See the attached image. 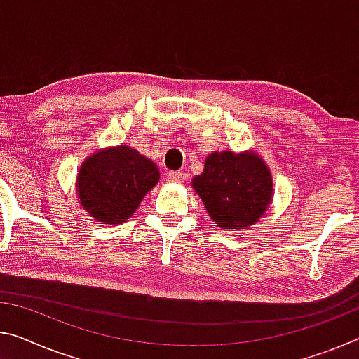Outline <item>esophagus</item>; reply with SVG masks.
Wrapping results in <instances>:
<instances>
[{
    "instance_id": "1",
    "label": "esophagus",
    "mask_w": 359,
    "mask_h": 359,
    "mask_svg": "<svg viewBox=\"0 0 359 359\" xmlns=\"http://www.w3.org/2000/svg\"><path fill=\"white\" fill-rule=\"evenodd\" d=\"M168 179L169 182H174V184H182V182H185V174L184 172H169L168 174Z\"/></svg>"
}]
</instances>
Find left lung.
Returning a JSON list of instances; mask_svg holds the SVG:
<instances>
[{
	"label": "left lung",
	"mask_w": 359,
	"mask_h": 359,
	"mask_svg": "<svg viewBox=\"0 0 359 359\" xmlns=\"http://www.w3.org/2000/svg\"><path fill=\"white\" fill-rule=\"evenodd\" d=\"M193 189L215 224L236 230L252 225L271 201V175L259 156L249 153H212Z\"/></svg>",
	"instance_id": "8db88e82"
}]
</instances>
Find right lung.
<instances>
[{
    "label": "right lung",
    "mask_w": 359,
    "mask_h": 359,
    "mask_svg": "<svg viewBox=\"0 0 359 359\" xmlns=\"http://www.w3.org/2000/svg\"><path fill=\"white\" fill-rule=\"evenodd\" d=\"M156 164L126 145L89 156L78 174V196L99 222L118 225L139 208L158 184Z\"/></svg>",
    "instance_id": "add662e5"
}]
</instances>
